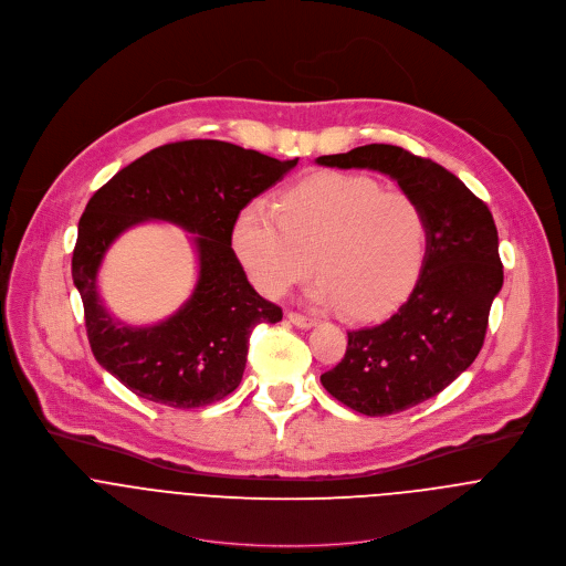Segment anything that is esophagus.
<instances>
[{
	"instance_id": "obj_1",
	"label": "esophagus",
	"mask_w": 566,
	"mask_h": 566,
	"mask_svg": "<svg viewBox=\"0 0 566 566\" xmlns=\"http://www.w3.org/2000/svg\"><path fill=\"white\" fill-rule=\"evenodd\" d=\"M287 321H290L292 325L301 327V329H310V327H314V325H316V318H312V316H303V314H298V312H290V314H287Z\"/></svg>"
}]
</instances>
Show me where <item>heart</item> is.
Masks as SVG:
<instances>
[{"label":"heart","mask_w":566,"mask_h":566,"mask_svg":"<svg viewBox=\"0 0 566 566\" xmlns=\"http://www.w3.org/2000/svg\"><path fill=\"white\" fill-rule=\"evenodd\" d=\"M427 219L405 192L371 177L318 172L285 188L276 210L245 206L232 250L252 285L281 298L312 270V296L354 318H376L416 285L427 256Z\"/></svg>","instance_id":"1"}]
</instances>
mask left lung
I'll return each mask as SVG.
<instances>
[{"instance_id":"left-lung-1","label":"left lung","mask_w":566,"mask_h":566,"mask_svg":"<svg viewBox=\"0 0 566 566\" xmlns=\"http://www.w3.org/2000/svg\"><path fill=\"white\" fill-rule=\"evenodd\" d=\"M316 164L382 172L424 212L427 256L411 294L385 323L347 332L343 360L321 376L358 413L405 411L453 382L484 343L502 287L493 217L455 175L398 146L369 144Z\"/></svg>"}]
</instances>
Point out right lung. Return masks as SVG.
Masks as SVG:
<instances>
[{
  "label": "right lung",
  "instance_id": "obj_1",
  "mask_svg": "<svg viewBox=\"0 0 566 566\" xmlns=\"http://www.w3.org/2000/svg\"><path fill=\"white\" fill-rule=\"evenodd\" d=\"M296 164L228 142L190 139L150 150L93 195L80 219L73 281L97 363L133 394L195 409L239 387L252 329L279 323L283 312L250 285L232 250V226ZM146 220H168L196 234L200 279L170 319L133 328L113 319L101 303L96 272L112 241Z\"/></svg>",
  "mask_w": 566,
  "mask_h": 566
}]
</instances>
